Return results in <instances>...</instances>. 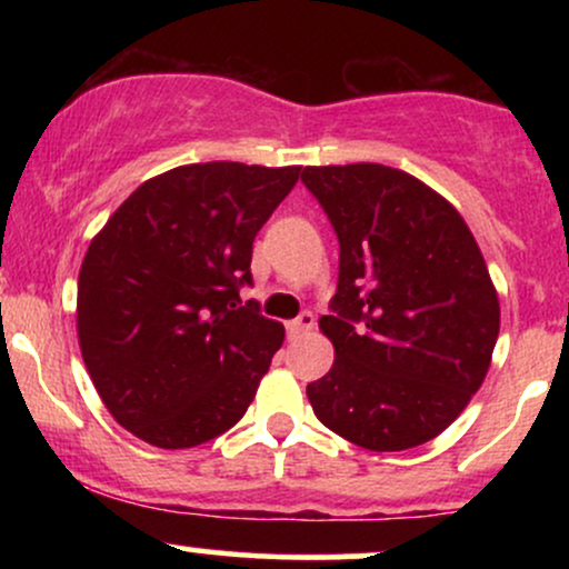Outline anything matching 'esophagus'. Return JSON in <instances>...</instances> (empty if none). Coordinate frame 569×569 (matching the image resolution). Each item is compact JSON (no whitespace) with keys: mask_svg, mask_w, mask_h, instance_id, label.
Here are the masks:
<instances>
[{"mask_svg":"<svg viewBox=\"0 0 569 569\" xmlns=\"http://www.w3.org/2000/svg\"><path fill=\"white\" fill-rule=\"evenodd\" d=\"M312 326H316V318H312V312H302V316L286 323V329H289V337H299V335H305V331H310Z\"/></svg>","mask_w":569,"mask_h":569,"instance_id":"obj_1","label":"esophagus"}]
</instances>
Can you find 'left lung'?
<instances>
[{
    "mask_svg": "<svg viewBox=\"0 0 569 569\" xmlns=\"http://www.w3.org/2000/svg\"><path fill=\"white\" fill-rule=\"evenodd\" d=\"M339 240L329 375L307 385L326 428L371 452L420 447L485 382L500 302L452 202L380 162L305 168Z\"/></svg>",
    "mask_w": 569,
    "mask_h": 569,
    "instance_id": "8db88e82",
    "label": "left lung"
}]
</instances>
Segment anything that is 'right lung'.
Here are the masks:
<instances>
[{"label":"right lung","mask_w":569,"mask_h":569,"mask_svg":"<svg viewBox=\"0 0 569 569\" xmlns=\"http://www.w3.org/2000/svg\"><path fill=\"white\" fill-rule=\"evenodd\" d=\"M302 166L194 162L143 181L90 240L77 337L109 415L141 441L189 449L230 430L283 345L240 302L257 232Z\"/></svg>","instance_id":"obj_1"}]
</instances>
